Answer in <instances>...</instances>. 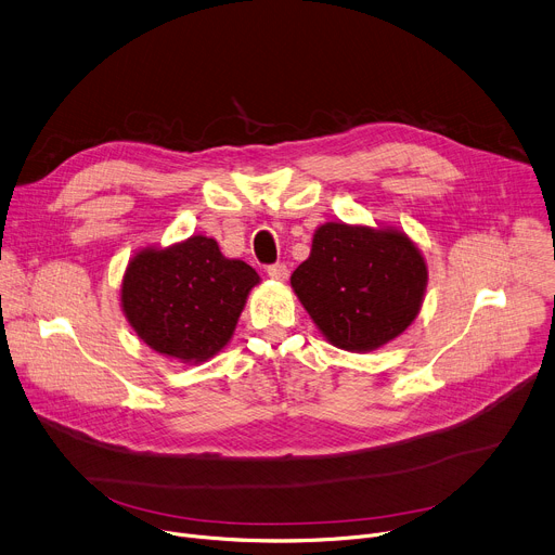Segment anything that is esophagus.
I'll list each match as a JSON object with an SVG mask.
<instances>
[{
	"mask_svg": "<svg viewBox=\"0 0 555 555\" xmlns=\"http://www.w3.org/2000/svg\"><path fill=\"white\" fill-rule=\"evenodd\" d=\"M268 276L274 281H285L289 276V270L285 263H272L268 266Z\"/></svg>",
	"mask_w": 555,
	"mask_h": 555,
	"instance_id": "1",
	"label": "esophagus"
}]
</instances>
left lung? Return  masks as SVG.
Masks as SVG:
<instances>
[{
  "instance_id": "8db88e82",
  "label": "left lung",
  "mask_w": 555,
  "mask_h": 555,
  "mask_svg": "<svg viewBox=\"0 0 555 555\" xmlns=\"http://www.w3.org/2000/svg\"><path fill=\"white\" fill-rule=\"evenodd\" d=\"M427 285L416 245L398 230L325 223L292 287L327 340L370 351L408 330Z\"/></svg>"
}]
</instances>
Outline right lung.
<instances>
[{
  "mask_svg": "<svg viewBox=\"0 0 555 555\" xmlns=\"http://www.w3.org/2000/svg\"><path fill=\"white\" fill-rule=\"evenodd\" d=\"M259 274L225 259L215 238L192 236L168 249H143L124 276L121 304L134 332L179 361L215 357L230 340Z\"/></svg>",
  "mask_w": 555,
  "mask_h": 555,
  "instance_id": "add662e5",
  "label": "right lung"
}]
</instances>
